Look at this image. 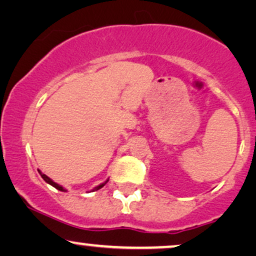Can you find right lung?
<instances>
[{
    "instance_id": "1",
    "label": "right lung",
    "mask_w": 256,
    "mask_h": 256,
    "mask_svg": "<svg viewBox=\"0 0 256 256\" xmlns=\"http://www.w3.org/2000/svg\"><path fill=\"white\" fill-rule=\"evenodd\" d=\"M38 172H40V174H41V177H42V178H44V180H46V182H47L48 184H50V186H54V188H56V189H58V190H60V192H66V190H64L62 186H59V184H58V183H56V182H53V180H52L50 178V177H48V176H46V174H42V172H41V171H38ZM108 180H106V182H105V183H102V184H99V186H96V188H94V189H93V190H92V192H96V190L102 189V186H105V184H106V183H108Z\"/></svg>"
}]
</instances>
